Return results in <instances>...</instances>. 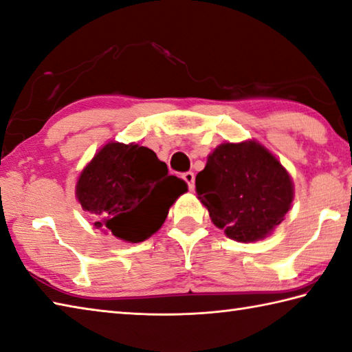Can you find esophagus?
I'll use <instances>...</instances> for the list:
<instances>
[{"instance_id":"34e87169","label":"esophagus","mask_w":352,"mask_h":352,"mask_svg":"<svg viewBox=\"0 0 352 352\" xmlns=\"http://www.w3.org/2000/svg\"><path fill=\"white\" fill-rule=\"evenodd\" d=\"M183 180L188 183V186H189V190H195V175H194V172H184L183 174Z\"/></svg>"}]
</instances>
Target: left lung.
<instances>
[{"label":"left lung","mask_w":352,"mask_h":352,"mask_svg":"<svg viewBox=\"0 0 352 352\" xmlns=\"http://www.w3.org/2000/svg\"><path fill=\"white\" fill-rule=\"evenodd\" d=\"M195 186L212 223L238 243L267 238L284 221L294 198L292 175L256 140L219 144Z\"/></svg>","instance_id":"obj_1"}]
</instances>
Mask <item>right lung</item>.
Listing matches in <instances>:
<instances>
[{
	"label": "right lung",
	"mask_w": 352,
	"mask_h": 352,
	"mask_svg": "<svg viewBox=\"0 0 352 352\" xmlns=\"http://www.w3.org/2000/svg\"><path fill=\"white\" fill-rule=\"evenodd\" d=\"M188 190L153 149L108 142L82 169L76 198L96 229L125 243H142L163 226L170 206Z\"/></svg>",
	"instance_id": "right-lung-1"
}]
</instances>
